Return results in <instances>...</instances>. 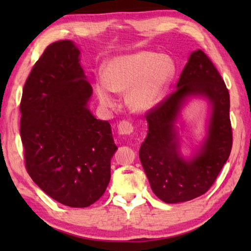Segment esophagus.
I'll use <instances>...</instances> for the list:
<instances>
[{"mask_svg": "<svg viewBox=\"0 0 251 251\" xmlns=\"http://www.w3.org/2000/svg\"><path fill=\"white\" fill-rule=\"evenodd\" d=\"M118 130L120 135H125V136H130L133 133V130H135V126L131 122L129 121H121L118 126Z\"/></svg>", "mask_w": 251, "mask_h": 251, "instance_id": "1", "label": "esophagus"}]
</instances>
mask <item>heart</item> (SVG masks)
Segmentation results:
<instances>
[{"instance_id":"heart-1","label":"heart","mask_w":251,"mask_h":251,"mask_svg":"<svg viewBox=\"0 0 251 251\" xmlns=\"http://www.w3.org/2000/svg\"><path fill=\"white\" fill-rule=\"evenodd\" d=\"M174 72L170 57L139 51L109 60L105 76L96 77L95 90L101 104L108 107L115 105V91H129V105L136 111H147L161 101Z\"/></svg>"}]
</instances>
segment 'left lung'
Masks as SVG:
<instances>
[{"instance_id":"left-lung-1","label":"left lung","mask_w":251,"mask_h":251,"mask_svg":"<svg viewBox=\"0 0 251 251\" xmlns=\"http://www.w3.org/2000/svg\"><path fill=\"white\" fill-rule=\"evenodd\" d=\"M190 94L205 95L213 104V116L201 153L185 161L177 154L173 122ZM145 116L149 133L140 146L139 159L154 194L166 203H178L208 192L227 161L233 143L228 89L210 58L202 50L192 52L176 90Z\"/></svg>"}]
</instances>
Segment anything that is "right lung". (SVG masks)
I'll return each mask as SVG.
<instances>
[{
  "label": "right lung",
  "instance_id": "1",
  "mask_svg": "<svg viewBox=\"0 0 251 251\" xmlns=\"http://www.w3.org/2000/svg\"><path fill=\"white\" fill-rule=\"evenodd\" d=\"M72 41L51 43L34 65L20 101L25 167L37 186L73 208L102 197L118 147L108 121L87 107L92 87Z\"/></svg>",
  "mask_w": 251,
  "mask_h": 251
}]
</instances>
